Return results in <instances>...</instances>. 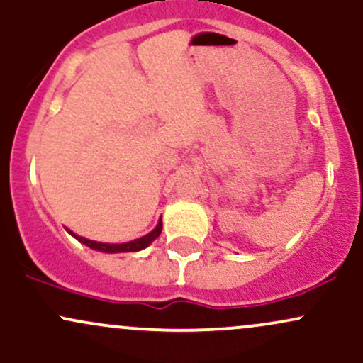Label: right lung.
<instances>
[{"label": "right lung", "mask_w": 363, "mask_h": 363, "mask_svg": "<svg viewBox=\"0 0 363 363\" xmlns=\"http://www.w3.org/2000/svg\"><path fill=\"white\" fill-rule=\"evenodd\" d=\"M68 232L73 237H77V239L80 240L82 244L89 245L90 249H95V251H102V252H109V254H116V252H136V251H141V249L147 247V245L152 244L153 240H155L157 237L160 235V232H162V220H160V222H158L157 227L153 228L152 232H150V234L140 237V239H136V240H131V242H126V244L95 242V240H89V239H85V237H80V235L73 234L72 230H68Z\"/></svg>", "instance_id": "obj_1"}]
</instances>
